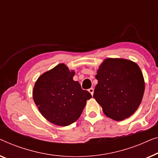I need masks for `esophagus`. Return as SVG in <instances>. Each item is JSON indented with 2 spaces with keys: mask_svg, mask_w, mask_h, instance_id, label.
Here are the masks:
<instances>
[{
  "mask_svg": "<svg viewBox=\"0 0 158 158\" xmlns=\"http://www.w3.org/2000/svg\"><path fill=\"white\" fill-rule=\"evenodd\" d=\"M88 91L91 93V94L93 95V93H94V89H93V88H90V89H89Z\"/></svg>",
  "mask_w": 158,
  "mask_h": 158,
  "instance_id": "1",
  "label": "esophagus"
}]
</instances>
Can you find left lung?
<instances>
[{"instance_id":"8db88e82","label":"left lung","mask_w":158,"mask_h":158,"mask_svg":"<svg viewBox=\"0 0 158 158\" xmlns=\"http://www.w3.org/2000/svg\"><path fill=\"white\" fill-rule=\"evenodd\" d=\"M93 97L110 118L121 121L140 104L145 81L137 64L123 59H106L99 66Z\"/></svg>"}]
</instances>
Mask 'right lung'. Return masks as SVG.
<instances>
[{
    "instance_id": "add662e5",
    "label": "right lung",
    "mask_w": 158,
    "mask_h": 158,
    "mask_svg": "<svg viewBox=\"0 0 158 158\" xmlns=\"http://www.w3.org/2000/svg\"><path fill=\"white\" fill-rule=\"evenodd\" d=\"M74 72L63 64L44 73L35 82L33 97L40 112L54 124L67 126L81 114L86 102L92 98L78 81L73 80Z\"/></svg>"
}]
</instances>
